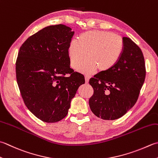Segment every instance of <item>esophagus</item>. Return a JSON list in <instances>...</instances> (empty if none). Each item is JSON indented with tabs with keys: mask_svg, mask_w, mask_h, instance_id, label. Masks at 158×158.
<instances>
[{
	"mask_svg": "<svg viewBox=\"0 0 158 158\" xmlns=\"http://www.w3.org/2000/svg\"><path fill=\"white\" fill-rule=\"evenodd\" d=\"M89 79V77L88 76V75H85V83H88Z\"/></svg>",
	"mask_w": 158,
	"mask_h": 158,
	"instance_id": "esophagus-1",
	"label": "esophagus"
}]
</instances>
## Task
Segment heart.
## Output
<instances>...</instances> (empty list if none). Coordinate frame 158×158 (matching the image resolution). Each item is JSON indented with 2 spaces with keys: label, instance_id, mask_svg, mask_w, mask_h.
<instances>
[{
  "label": "heart",
  "instance_id": "b5f03b06",
  "mask_svg": "<svg viewBox=\"0 0 158 158\" xmlns=\"http://www.w3.org/2000/svg\"><path fill=\"white\" fill-rule=\"evenodd\" d=\"M124 43L121 37L106 31H89L73 40L69 48L70 67L77 69L87 57L88 60L79 67L82 73L89 74L97 69L106 73L116 66L122 56Z\"/></svg>",
  "mask_w": 158,
  "mask_h": 158
}]
</instances>
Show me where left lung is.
Segmentation results:
<instances>
[{
    "label": "left lung",
    "instance_id": "left-lung-1",
    "mask_svg": "<svg viewBox=\"0 0 158 158\" xmlns=\"http://www.w3.org/2000/svg\"><path fill=\"white\" fill-rule=\"evenodd\" d=\"M124 49L112 69L98 73L89 79L93 95L89 107L94 115L103 120L118 119L134 106L146 76L144 58L140 47L123 37Z\"/></svg>",
    "mask_w": 158,
    "mask_h": 158
}]
</instances>
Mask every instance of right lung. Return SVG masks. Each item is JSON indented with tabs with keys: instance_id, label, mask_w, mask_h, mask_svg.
Here are the masks:
<instances>
[{
	"instance_id": "right-lung-1",
	"label": "right lung",
	"mask_w": 158,
	"mask_h": 158,
	"mask_svg": "<svg viewBox=\"0 0 158 158\" xmlns=\"http://www.w3.org/2000/svg\"><path fill=\"white\" fill-rule=\"evenodd\" d=\"M64 24L46 27L20 46L15 62L16 80L24 103L46 123L66 116L82 74L70 69L69 48L75 32Z\"/></svg>"
}]
</instances>
